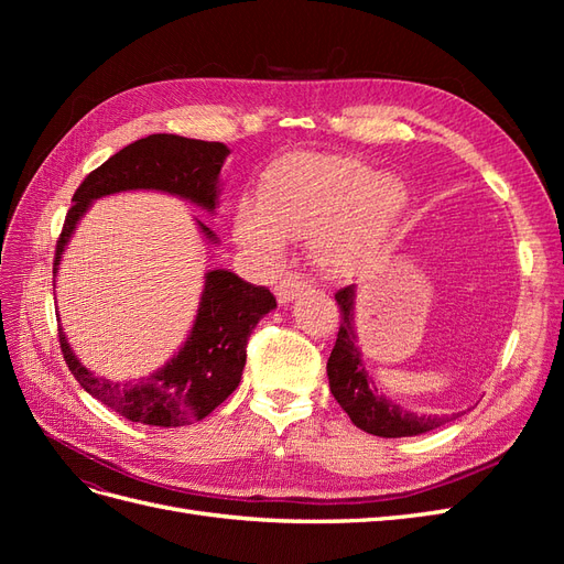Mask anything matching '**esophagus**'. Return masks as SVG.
<instances>
[{
    "label": "esophagus",
    "mask_w": 564,
    "mask_h": 564,
    "mask_svg": "<svg viewBox=\"0 0 564 564\" xmlns=\"http://www.w3.org/2000/svg\"><path fill=\"white\" fill-rule=\"evenodd\" d=\"M305 286H308V282H305V278L301 275V272H294V270L286 272V275L278 284V299H280V303L294 301V296H299V292H303Z\"/></svg>",
    "instance_id": "esophagus-1"
}]
</instances>
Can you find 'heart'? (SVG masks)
Returning a JSON list of instances; mask_svg holds the SVG:
<instances>
[{
	"mask_svg": "<svg viewBox=\"0 0 564 564\" xmlns=\"http://www.w3.org/2000/svg\"><path fill=\"white\" fill-rule=\"evenodd\" d=\"M404 209L398 178L362 160L305 152L270 169L261 202H240L235 237L265 263L280 261L284 237L311 240L324 272L357 278L379 263Z\"/></svg>",
	"mask_w": 564,
	"mask_h": 564,
	"instance_id": "obj_1",
	"label": "heart"
}]
</instances>
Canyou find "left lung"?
<instances>
[{"label":"left lung","mask_w":564,"mask_h":564,"mask_svg":"<svg viewBox=\"0 0 564 564\" xmlns=\"http://www.w3.org/2000/svg\"><path fill=\"white\" fill-rule=\"evenodd\" d=\"M338 303V334L332 355L327 360L329 388L336 402L344 406L350 421L365 433L379 437H409L440 429L452 416H419L406 412L404 406L379 395L377 388L362 365V352L357 348L355 324H352V299L355 286H344L334 294Z\"/></svg>","instance_id":"obj_1"}]
</instances>
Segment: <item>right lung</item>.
<instances>
[{
	"label": "right lung",
	"instance_id": "right-lung-1",
	"mask_svg": "<svg viewBox=\"0 0 564 564\" xmlns=\"http://www.w3.org/2000/svg\"><path fill=\"white\" fill-rule=\"evenodd\" d=\"M228 148L216 141L183 139L176 133H152L122 148L79 183L56 242L54 272L61 251L89 204L119 191H164L199 207H216V183ZM202 232L214 237L204 226ZM278 301L268 286H256L228 270L207 272L193 332L178 355L158 373L135 383H112L84 367L67 346L63 329L58 344L77 383L112 412L135 423L176 429L199 421L240 386L247 362V340L259 319Z\"/></svg>",
	"mask_w": 564,
	"mask_h": 564
}]
</instances>
